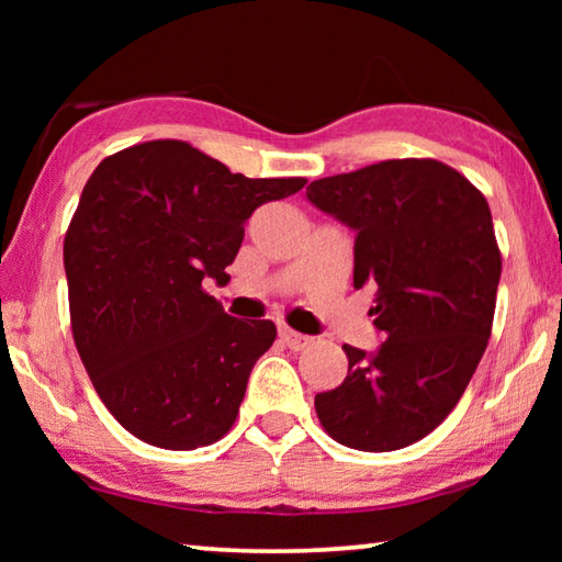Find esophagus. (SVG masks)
Returning <instances> with one entry per match:
<instances>
[{"label":"esophagus","mask_w":562,"mask_h":562,"mask_svg":"<svg viewBox=\"0 0 562 562\" xmlns=\"http://www.w3.org/2000/svg\"><path fill=\"white\" fill-rule=\"evenodd\" d=\"M280 339H282L284 345H288L290 349H294V351H300V349H304V347H310V345H312V337H307V335H300V331L290 329L288 325H280Z\"/></svg>","instance_id":"obj_1"}]
</instances>
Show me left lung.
Segmentation results:
<instances>
[{"mask_svg":"<svg viewBox=\"0 0 562 562\" xmlns=\"http://www.w3.org/2000/svg\"><path fill=\"white\" fill-rule=\"evenodd\" d=\"M310 203L357 233L355 288L376 284L374 355L345 345L349 372L315 396L319 424L357 451H396L459 404L486 351L501 250L491 207L459 170L396 158L307 186Z\"/></svg>","mask_w":562,"mask_h":562,"instance_id":"obj_1","label":"left lung"}]
</instances>
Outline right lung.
<instances>
[{"mask_svg":"<svg viewBox=\"0 0 562 562\" xmlns=\"http://www.w3.org/2000/svg\"><path fill=\"white\" fill-rule=\"evenodd\" d=\"M304 178H245L186 140L103 158L64 237L71 331L91 384L136 439L168 451L231 431L278 329L203 290L227 282L255 207Z\"/></svg>","mask_w":562,"mask_h":562,"instance_id":"obj_1","label":"right lung"}]
</instances>
